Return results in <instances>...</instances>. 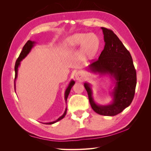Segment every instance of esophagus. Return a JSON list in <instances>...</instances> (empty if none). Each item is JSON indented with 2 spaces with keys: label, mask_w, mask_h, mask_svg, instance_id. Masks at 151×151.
<instances>
[{
  "label": "esophagus",
  "mask_w": 151,
  "mask_h": 151,
  "mask_svg": "<svg viewBox=\"0 0 151 151\" xmlns=\"http://www.w3.org/2000/svg\"><path fill=\"white\" fill-rule=\"evenodd\" d=\"M84 74L81 71H78L76 73L75 75V78L77 80V81H83L84 79Z\"/></svg>",
  "instance_id": "1"
}]
</instances>
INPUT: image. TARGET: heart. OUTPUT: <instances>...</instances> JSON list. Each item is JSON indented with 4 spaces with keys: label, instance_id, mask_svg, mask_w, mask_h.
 <instances>
[{
    "label": "heart",
    "instance_id": "b5f03b06",
    "mask_svg": "<svg viewBox=\"0 0 151 151\" xmlns=\"http://www.w3.org/2000/svg\"><path fill=\"white\" fill-rule=\"evenodd\" d=\"M83 46L87 56L92 57L99 47V39L94 34L77 33L66 39L65 47L68 50H73Z\"/></svg>",
    "mask_w": 151,
    "mask_h": 151
}]
</instances>
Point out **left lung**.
<instances>
[{"mask_svg": "<svg viewBox=\"0 0 151 151\" xmlns=\"http://www.w3.org/2000/svg\"><path fill=\"white\" fill-rule=\"evenodd\" d=\"M105 45L97 60L89 65V69L101 75L108 74L115 79L113 102L98 105L94 101L90 84L84 83L91 106L99 115L115 116L130 106L134 99L137 84L136 70L130 52L111 29L101 28Z\"/></svg>", "mask_w": 151, "mask_h": 151, "instance_id": "1", "label": "left lung"}]
</instances>
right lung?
Returning <instances> with one entry per match:
<instances>
[{
    "label": "right lung",
    "mask_w": 151,
    "mask_h": 151,
    "mask_svg": "<svg viewBox=\"0 0 151 151\" xmlns=\"http://www.w3.org/2000/svg\"><path fill=\"white\" fill-rule=\"evenodd\" d=\"M35 43V42H33V41H31V40H28V42H26V43L24 45V46L23 47V48H22V51L19 55V57L17 58V60L16 62V63H15V67H14V70H15V81H14V89L16 90V84H15V81H16V79L17 78V70H18V67H19V65H20V62L22 60V59H24L26 56L27 55H28L30 51L31 48L33 47L34 46V44ZM75 84V82L72 80L70 82L69 84H68L67 88L65 90V103H67V98H68V94H69L70 93V89L71 88H72V86H74V84ZM67 107L65 108V112L63 114V115L60 116L59 117L58 119L55 121L54 122H49V123H45V124H47V125H52V124H53V123H56L57 122H58L59 120H62V118H64V116L66 115L67 114Z\"/></svg>",
    "instance_id": "obj_1"
}]
</instances>
